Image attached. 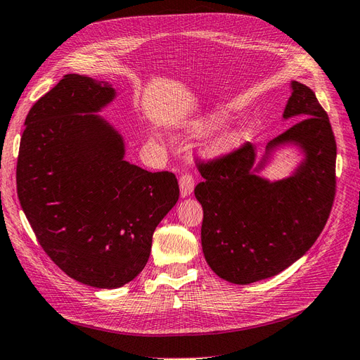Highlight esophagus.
<instances>
[{
	"label": "esophagus",
	"instance_id": "obj_1",
	"mask_svg": "<svg viewBox=\"0 0 360 360\" xmlns=\"http://www.w3.org/2000/svg\"><path fill=\"white\" fill-rule=\"evenodd\" d=\"M194 190V181L190 175H182L179 179V191L182 197H188L191 195Z\"/></svg>",
	"mask_w": 360,
	"mask_h": 360
}]
</instances>
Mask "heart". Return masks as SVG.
<instances>
[{
	"label": "heart",
	"mask_w": 360,
	"mask_h": 360,
	"mask_svg": "<svg viewBox=\"0 0 360 360\" xmlns=\"http://www.w3.org/2000/svg\"><path fill=\"white\" fill-rule=\"evenodd\" d=\"M229 121V115L223 110H212L210 113H206L205 117H202L199 121H195L190 127V133L197 136V134H205L210 133L218 127L224 125ZM243 143V134L240 131H226L223 134L217 136L211 143L206 148V154L211 158H219L229 155L230 153H233L235 149H238Z\"/></svg>",
	"instance_id": "obj_1"
}]
</instances>
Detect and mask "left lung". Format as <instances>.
<instances>
[{"mask_svg": "<svg viewBox=\"0 0 360 360\" xmlns=\"http://www.w3.org/2000/svg\"><path fill=\"white\" fill-rule=\"evenodd\" d=\"M283 121L287 131L257 150L247 143L200 166L194 190L203 207L202 250L210 268L233 284H251L287 269L317 240L335 197L336 143L328 113L307 85L292 80ZM296 148L300 165L271 181L259 172L283 148Z\"/></svg>", "mask_w": 360, "mask_h": 360, "instance_id": "left-lung-1", "label": "left lung"}]
</instances>
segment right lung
I'll list each match as a JSON object with an SVG mask.
<instances>
[{
    "mask_svg": "<svg viewBox=\"0 0 360 360\" xmlns=\"http://www.w3.org/2000/svg\"><path fill=\"white\" fill-rule=\"evenodd\" d=\"M115 98L109 82L65 75L31 108L16 169L20 206L44 252L97 288L142 272L157 226L179 199L173 173L125 160L122 134L98 115Z\"/></svg>",
    "mask_w": 360,
    "mask_h": 360,
    "instance_id": "obj_1",
    "label": "right lung"
}]
</instances>
